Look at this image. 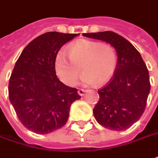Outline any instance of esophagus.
Wrapping results in <instances>:
<instances>
[{"mask_svg":"<svg viewBox=\"0 0 158 158\" xmlns=\"http://www.w3.org/2000/svg\"><path fill=\"white\" fill-rule=\"evenodd\" d=\"M84 93H85L84 89H79V90H78V94H79L80 96L84 95Z\"/></svg>","mask_w":158,"mask_h":158,"instance_id":"1","label":"esophagus"}]
</instances>
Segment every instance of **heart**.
Returning <instances> with one entry per match:
<instances>
[{"instance_id": "heart-1", "label": "heart", "mask_w": 158, "mask_h": 158, "mask_svg": "<svg viewBox=\"0 0 158 158\" xmlns=\"http://www.w3.org/2000/svg\"><path fill=\"white\" fill-rule=\"evenodd\" d=\"M67 56L59 52L56 57L55 68L57 76L64 84L74 85L81 70L85 72V84L103 85L109 81L117 68L118 56L114 47L94 40H79L72 44Z\"/></svg>"}]
</instances>
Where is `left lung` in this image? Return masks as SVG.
I'll list each match as a JSON object with an SVG mask.
<instances>
[{
	"mask_svg": "<svg viewBox=\"0 0 158 158\" xmlns=\"http://www.w3.org/2000/svg\"><path fill=\"white\" fill-rule=\"evenodd\" d=\"M83 35L110 44L118 56L114 76L98 90L100 99L94 108L96 121L112 130L130 128L143 114L150 94V76L145 63L127 39L113 31Z\"/></svg>",
	"mask_w": 158,
	"mask_h": 158,
	"instance_id": "obj_1",
	"label": "left lung"
}]
</instances>
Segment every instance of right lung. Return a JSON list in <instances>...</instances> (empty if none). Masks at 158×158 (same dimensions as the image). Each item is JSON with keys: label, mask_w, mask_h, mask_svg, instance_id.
Listing matches in <instances>:
<instances>
[{"label": "right lung", "mask_w": 158, "mask_h": 158, "mask_svg": "<svg viewBox=\"0 0 158 158\" xmlns=\"http://www.w3.org/2000/svg\"><path fill=\"white\" fill-rule=\"evenodd\" d=\"M78 34L47 32L25 47L15 64L8 97L25 128L36 134L51 133L65 125L73 102L81 98L56 75L58 51Z\"/></svg>", "instance_id": "right-lung-1"}]
</instances>
